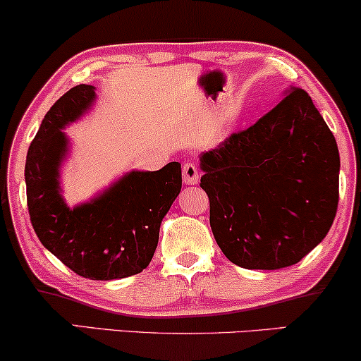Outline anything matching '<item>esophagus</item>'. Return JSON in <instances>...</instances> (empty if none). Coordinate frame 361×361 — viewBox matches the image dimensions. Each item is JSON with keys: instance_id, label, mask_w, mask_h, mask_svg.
Wrapping results in <instances>:
<instances>
[{"instance_id": "esophagus-1", "label": "esophagus", "mask_w": 361, "mask_h": 361, "mask_svg": "<svg viewBox=\"0 0 361 361\" xmlns=\"http://www.w3.org/2000/svg\"><path fill=\"white\" fill-rule=\"evenodd\" d=\"M182 176H184V182L188 185H194L199 182V169L195 164L188 162L182 167Z\"/></svg>"}]
</instances>
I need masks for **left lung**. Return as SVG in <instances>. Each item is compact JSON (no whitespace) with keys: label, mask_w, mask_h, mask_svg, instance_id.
I'll return each instance as SVG.
<instances>
[{"label":"left lung","mask_w":361,"mask_h":361,"mask_svg":"<svg viewBox=\"0 0 361 361\" xmlns=\"http://www.w3.org/2000/svg\"><path fill=\"white\" fill-rule=\"evenodd\" d=\"M211 229L231 262L281 269L323 241L338 207L340 154L303 88L201 154Z\"/></svg>","instance_id":"8db88e82"}]
</instances>
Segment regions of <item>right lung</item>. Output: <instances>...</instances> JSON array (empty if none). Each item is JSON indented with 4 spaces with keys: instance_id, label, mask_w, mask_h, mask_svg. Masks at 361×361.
<instances>
[{
    "instance_id": "1",
    "label": "right lung",
    "mask_w": 361,
    "mask_h": 361,
    "mask_svg": "<svg viewBox=\"0 0 361 361\" xmlns=\"http://www.w3.org/2000/svg\"><path fill=\"white\" fill-rule=\"evenodd\" d=\"M95 99V87L82 83L44 115L26 155V201L35 233L51 255L83 278L110 281L139 274L152 261L160 222L180 192L182 171L179 162L130 171L88 202L68 207L60 185L70 147L63 128Z\"/></svg>"
}]
</instances>
